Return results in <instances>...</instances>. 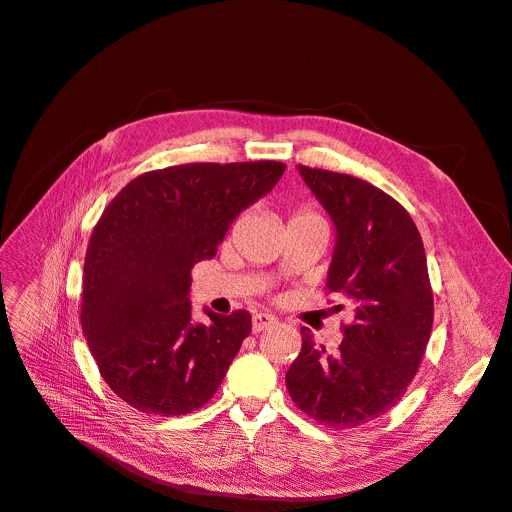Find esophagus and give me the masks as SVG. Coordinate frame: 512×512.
Wrapping results in <instances>:
<instances>
[{
	"instance_id": "34e87169",
	"label": "esophagus",
	"mask_w": 512,
	"mask_h": 512,
	"mask_svg": "<svg viewBox=\"0 0 512 512\" xmlns=\"http://www.w3.org/2000/svg\"><path fill=\"white\" fill-rule=\"evenodd\" d=\"M277 323V319L273 314H266V312H256L254 316H252V331L254 333H260V331H264V329H269V327H273Z\"/></svg>"
}]
</instances>
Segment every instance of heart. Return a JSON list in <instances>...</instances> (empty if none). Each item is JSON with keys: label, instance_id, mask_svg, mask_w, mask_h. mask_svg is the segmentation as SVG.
I'll list each match as a JSON object with an SVG mask.
<instances>
[{"label": "heart", "instance_id": "obj_1", "mask_svg": "<svg viewBox=\"0 0 512 512\" xmlns=\"http://www.w3.org/2000/svg\"><path fill=\"white\" fill-rule=\"evenodd\" d=\"M296 216H319V214H316V212H312L310 208H302Z\"/></svg>", "mask_w": 512, "mask_h": 512}]
</instances>
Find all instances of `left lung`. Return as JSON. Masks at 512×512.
Returning a JSON list of instances; mask_svg holds the SVG:
<instances>
[{
    "label": "left lung",
    "mask_w": 512,
    "mask_h": 512,
    "mask_svg": "<svg viewBox=\"0 0 512 512\" xmlns=\"http://www.w3.org/2000/svg\"><path fill=\"white\" fill-rule=\"evenodd\" d=\"M298 170L335 225L327 289L350 300L354 319L335 354L314 346L302 327V352L285 385L319 425L352 429L392 410L419 371L433 325L425 248L410 214L379 187L323 168Z\"/></svg>",
    "instance_id": "8db88e82"
}]
</instances>
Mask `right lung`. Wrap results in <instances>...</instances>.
<instances>
[{"mask_svg": "<svg viewBox=\"0 0 512 512\" xmlns=\"http://www.w3.org/2000/svg\"><path fill=\"white\" fill-rule=\"evenodd\" d=\"M283 162H193L133 179L93 227L81 325L112 392L145 415L204 406L252 331L248 310L191 321V269L216 254L241 210L269 193Z\"/></svg>", "mask_w": 512, "mask_h": 512, "instance_id": "1", "label": "right lung"}]
</instances>
